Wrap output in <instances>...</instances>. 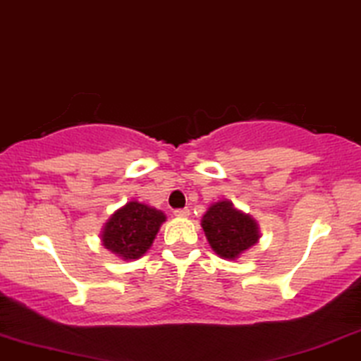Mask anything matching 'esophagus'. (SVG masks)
<instances>
[{
    "label": "esophagus",
    "instance_id": "1",
    "mask_svg": "<svg viewBox=\"0 0 361 361\" xmlns=\"http://www.w3.org/2000/svg\"><path fill=\"white\" fill-rule=\"evenodd\" d=\"M175 216H178V218H188V216H190V209H188V208L176 209V211H175Z\"/></svg>",
    "mask_w": 361,
    "mask_h": 361
}]
</instances>
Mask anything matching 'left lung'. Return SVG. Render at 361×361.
Segmentation results:
<instances>
[{
	"instance_id": "1",
	"label": "left lung",
	"mask_w": 361,
	"mask_h": 361,
	"mask_svg": "<svg viewBox=\"0 0 361 361\" xmlns=\"http://www.w3.org/2000/svg\"><path fill=\"white\" fill-rule=\"evenodd\" d=\"M201 228L211 249L228 261H236L247 249L256 246L261 238L257 221L228 200L209 206L201 218Z\"/></svg>"
}]
</instances>
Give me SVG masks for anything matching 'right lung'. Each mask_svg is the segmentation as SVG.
Wrapping results in <instances>:
<instances>
[{
  "label": "right lung",
  "mask_w": 361,
  "mask_h": 361,
  "mask_svg": "<svg viewBox=\"0 0 361 361\" xmlns=\"http://www.w3.org/2000/svg\"><path fill=\"white\" fill-rule=\"evenodd\" d=\"M165 221L163 211L138 201H128L110 216L100 241L105 249L123 261H135L152 247Z\"/></svg>",
  "instance_id": "right-lung-1"
}]
</instances>
